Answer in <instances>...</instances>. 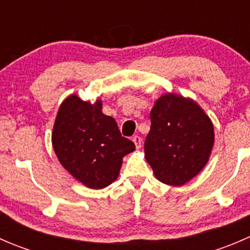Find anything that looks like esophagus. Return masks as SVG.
Masks as SVG:
<instances>
[{
  "instance_id": "34e87169",
  "label": "esophagus",
  "mask_w": 250,
  "mask_h": 250,
  "mask_svg": "<svg viewBox=\"0 0 250 250\" xmlns=\"http://www.w3.org/2000/svg\"><path fill=\"white\" fill-rule=\"evenodd\" d=\"M133 143L135 144V147L137 148H140L141 145H143V140H141V138L138 137V135L133 137Z\"/></svg>"
}]
</instances>
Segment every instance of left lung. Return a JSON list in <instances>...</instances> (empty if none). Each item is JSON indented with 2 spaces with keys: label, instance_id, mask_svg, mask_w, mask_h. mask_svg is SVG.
<instances>
[{
  "label": "left lung",
  "instance_id": "obj_1",
  "mask_svg": "<svg viewBox=\"0 0 250 250\" xmlns=\"http://www.w3.org/2000/svg\"><path fill=\"white\" fill-rule=\"evenodd\" d=\"M145 158L163 184L181 186L206 167L214 146V125L191 98L166 93L150 112Z\"/></svg>",
  "mask_w": 250,
  "mask_h": 250
}]
</instances>
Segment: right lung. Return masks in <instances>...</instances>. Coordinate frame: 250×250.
Listing matches in <instances>:
<instances>
[{
	"label": "right lung",
	"mask_w": 250,
	"mask_h": 250,
	"mask_svg": "<svg viewBox=\"0 0 250 250\" xmlns=\"http://www.w3.org/2000/svg\"><path fill=\"white\" fill-rule=\"evenodd\" d=\"M103 102L71 94L60 104L52 132V145L60 165L77 181L93 190L112 184L123 157L135 150L121 135L116 121L103 113Z\"/></svg>",
	"instance_id": "add662e5"
}]
</instances>
